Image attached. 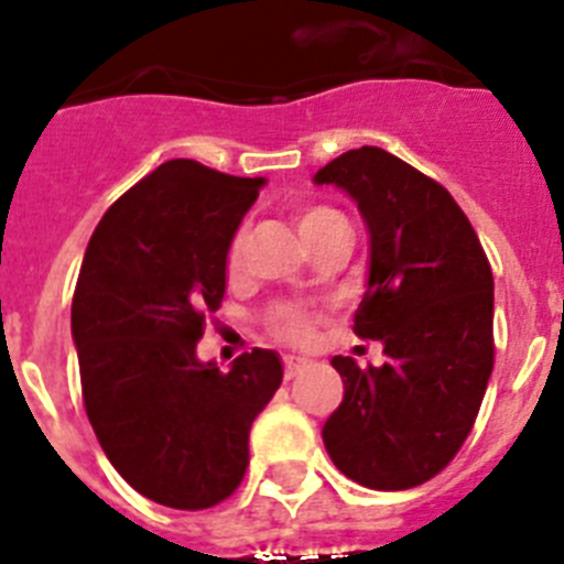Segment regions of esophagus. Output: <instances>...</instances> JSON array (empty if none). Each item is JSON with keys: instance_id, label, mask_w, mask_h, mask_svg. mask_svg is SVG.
<instances>
[{"instance_id": "obj_1", "label": "esophagus", "mask_w": 564, "mask_h": 564, "mask_svg": "<svg viewBox=\"0 0 564 564\" xmlns=\"http://www.w3.org/2000/svg\"><path fill=\"white\" fill-rule=\"evenodd\" d=\"M307 367V358L302 356H285V381H291V378H296L299 372L305 370Z\"/></svg>"}]
</instances>
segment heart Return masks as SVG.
I'll return each mask as SVG.
<instances>
[{"label":"heart","mask_w":564,"mask_h":564,"mask_svg":"<svg viewBox=\"0 0 564 564\" xmlns=\"http://www.w3.org/2000/svg\"><path fill=\"white\" fill-rule=\"evenodd\" d=\"M336 220H344L336 208L311 206V208H305V212H299L296 226H299V234H302V239H305V237H311V234L322 231V228L330 226V223H336ZM242 246H246V234L237 231L231 239V246H228V271H237L239 259H242ZM276 327L282 336L293 338V341H302V338L311 336V318H307L302 311H285L282 316H279Z\"/></svg>","instance_id":"obj_1"}]
</instances>
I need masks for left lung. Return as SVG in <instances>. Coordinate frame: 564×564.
Returning a JSON list of instances; mask_svg holds the SVG:
<instances>
[{
    "label": "left lung",
    "mask_w": 564,
    "mask_h": 564,
    "mask_svg": "<svg viewBox=\"0 0 564 564\" xmlns=\"http://www.w3.org/2000/svg\"><path fill=\"white\" fill-rule=\"evenodd\" d=\"M358 206L370 262L352 330L383 344L361 370L336 356L344 381L322 441L341 475L378 491L435 477L468 437L495 367V279L452 194L378 147L313 174Z\"/></svg>",
    "instance_id": "1"
}]
</instances>
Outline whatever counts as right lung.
I'll use <instances>...</instances> for the list:
<instances>
[{
    "label": "right lung",
    "mask_w": 564,
    "mask_h": 564,
    "mask_svg": "<svg viewBox=\"0 0 564 564\" xmlns=\"http://www.w3.org/2000/svg\"><path fill=\"white\" fill-rule=\"evenodd\" d=\"M265 177L166 161L93 231L76 296L87 417L115 471L181 511L234 495L251 423L282 383V358L253 350L220 370L197 358L226 293L228 246Z\"/></svg>",
    "instance_id": "1"
}]
</instances>
